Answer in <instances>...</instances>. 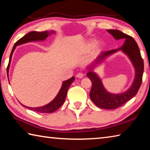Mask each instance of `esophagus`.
I'll use <instances>...</instances> for the list:
<instances>
[{
    "instance_id": "obj_1",
    "label": "esophagus",
    "mask_w": 150,
    "mask_h": 150,
    "mask_svg": "<svg viewBox=\"0 0 150 150\" xmlns=\"http://www.w3.org/2000/svg\"><path fill=\"white\" fill-rule=\"evenodd\" d=\"M76 77H77V78H79V79H81V78H83V74L82 73H77V75H76Z\"/></svg>"
}]
</instances>
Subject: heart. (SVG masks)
<instances>
[{"label":"heart","instance_id":"obj_1","mask_svg":"<svg viewBox=\"0 0 150 150\" xmlns=\"http://www.w3.org/2000/svg\"><path fill=\"white\" fill-rule=\"evenodd\" d=\"M93 48L95 50H99L101 47H102V45L100 42H96L93 45V42H88L87 43V44H86V46H87V48H90L91 47H93Z\"/></svg>","mask_w":150,"mask_h":150}]
</instances>
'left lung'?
<instances>
[{
	"mask_svg": "<svg viewBox=\"0 0 150 150\" xmlns=\"http://www.w3.org/2000/svg\"><path fill=\"white\" fill-rule=\"evenodd\" d=\"M107 32L116 40H124L123 45L118 49L101 53L90 65L87 67L88 70L87 76L92 82L89 95L95 105L103 109H116L132 98L138 93L142 82L144 61L142 58L138 45L132 37L118 30H107ZM119 50L122 51L129 57L135 70V75L133 83L128 90L123 93L115 94L108 92L105 89L100 78L93 71V69L106 58Z\"/></svg>",
	"mask_w": 150,
	"mask_h": 150,
	"instance_id": "obj_1",
	"label": "left lung"
}]
</instances>
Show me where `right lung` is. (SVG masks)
I'll list each match as a JSON object with an SVG mask.
<instances>
[{
  "mask_svg": "<svg viewBox=\"0 0 150 150\" xmlns=\"http://www.w3.org/2000/svg\"><path fill=\"white\" fill-rule=\"evenodd\" d=\"M55 33V31H44V32H36V31H32L29 33H28L20 38L19 40L15 43L14 45L13 46V48L11 51V55H10V59L8 67H7V75H8V72H9V68L10 65H11V62L12 57V54L14 50L16 49V46L19 45H22L26 43L31 42H36V41H44V40L49 36V35L52 34H54ZM75 80V77H72L69 79H67L66 81H64L62 83V87H61L59 93H57L56 96L54 98V100H52L50 103L47 104L43 106H40V107H29V106H26L24 105H22V103H20L21 105L26 107L27 108L30 109V110H34L35 112L39 113H52L57 110V109L60 108V106H62L63 103L65 102L66 96H67L68 88L70 87V85L72 84L73 81ZM9 81V80H8Z\"/></svg>",
  "mask_w": 150,
  "mask_h": 150,
  "instance_id": "right-lung-1",
  "label": "right lung"
}]
</instances>
